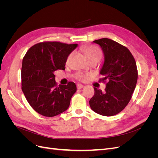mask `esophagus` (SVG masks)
Here are the masks:
<instances>
[{
  "label": "esophagus",
  "instance_id": "obj_1",
  "mask_svg": "<svg viewBox=\"0 0 158 158\" xmlns=\"http://www.w3.org/2000/svg\"><path fill=\"white\" fill-rule=\"evenodd\" d=\"M76 87H77L78 89H82V88H83L84 86L83 85H82V84H78L76 85Z\"/></svg>",
  "mask_w": 158,
  "mask_h": 158
}]
</instances>
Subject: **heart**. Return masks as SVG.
<instances>
[{"label": "heart", "instance_id": "b5f03b06", "mask_svg": "<svg viewBox=\"0 0 158 158\" xmlns=\"http://www.w3.org/2000/svg\"><path fill=\"white\" fill-rule=\"evenodd\" d=\"M82 51L89 60L95 58H101L102 55L101 50L98 47L94 45H85L82 48ZM71 56L72 54H70L67 56V58L66 59V64H68L69 63ZM75 78L78 80L84 81L87 79V76L78 72V73H76L75 74Z\"/></svg>", "mask_w": 158, "mask_h": 158}]
</instances>
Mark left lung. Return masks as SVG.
<instances>
[{
	"instance_id": "left-lung-1",
	"label": "left lung",
	"mask_w": 158,
	"mask_h": 158,
	"mask_svg": "<svg viewBox=\"0 0 158 158\" xmlns=\"http://www.w3.org/2000/svg\"><path fill=\"white\" fill-rule=\"evenodd\" d=\"M103 51L105 61L99 81L106 82L105 92L94 88L89 101L91 109L101 115L113 116L125 108L132 98L138 79L135 58L125 46L108 38L94 41Z\"/></svg>"
}]
</instances>
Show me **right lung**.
<instances>
[{"label": "right lung", "instance_id": "1", "mask_svg": "<svg viewBox=\"0 0 158 158\" xmlns=\"http://www.w3.org/2000/svg\"><path fill=\"white\" fill-rule=\"evenodd\" d=\"M77 44L44 41L33 45L23 56L22 89L31 107L45 117L65 111L76 92V84L57 85L54 73L64 70L66 59Z\"/></svg>", "mask_w": 158, "mask_h": 158}]
</instances>
